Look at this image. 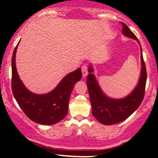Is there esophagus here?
<instances>
[{"label": "esophagus", "mask_w": 158, "mask_h": 158, "mask_svg": "<svg viewBox=\"0 0 158 158\" xmlns=\"http://www.w3.org/2000/svg\"><path fill=\"white\" fill-rule=\"evenodd\" d=\"M81 73H82V76L84 77H85L88 75V67H87L86 64L83 65V66L81 67Z\"/></svg>", "instance_id": "obj_1"}]
</instances>
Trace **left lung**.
<instances>
[{
	"label": "left lung",
	"instance_id": "8db88e82",
	"mask_svg": "<svg viewBox=\"0 0 158 158\" xmlns=\"http://www.w3.org/2000/svg\"><path fill=\"white\" fill-rule=\"evenodd\" d=\"M123 26V35L135 39L139 44L138 39L131 30L121 22ZM141 72L137 86L128 96L122 99H113L108 97L103 93L99 83L94 76V68L90 64L88 68V75L87 77V86L89 93L92 114L99 123L103 125H114L123 122L131 115L142 102L144 98L145 88L146 83V69L143 61L142 48L140 46Z\"/></svg>",
	"mask_w": 158,
	"mask_h": 158
}]
</instances>
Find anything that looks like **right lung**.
<instances>
[{"instance_id":"add662e5","label":"right lung","mask_w":158,"mask_h":158,"mask_svg":"<svg viewBox=\"0 0 158 158\" xmlns=\"http://www.w3.org/2000/svg\"><path fill=\"white\" fill-rule=\"evenodd\" d=\"M19 44L12 58V90L14 97L20 108L33 122L41 125L56 124L68 114L70 94L74 85L82 77L81 68L65 76L52 91L45 94L32 93L23 84L16 70L15 55Z\"/></svg>"}]
</instances>
